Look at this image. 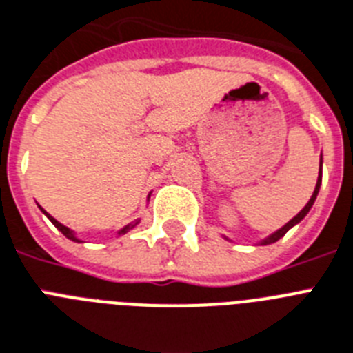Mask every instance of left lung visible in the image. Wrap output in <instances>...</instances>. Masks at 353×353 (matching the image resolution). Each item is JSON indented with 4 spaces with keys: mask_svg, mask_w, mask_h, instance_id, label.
<instances>
[{
    "mask_svg": "<svg viewBox=\"0 0 353 353\" xmlns=\"http://www.w3.org/2000/svg\"><path fill=\"white\" fill-rule=\"evenodd\" d=\"M319 188H321V171H319V176H317V183H316V189H314V194H312V196H310V200H308L307 205H305V208H303L301 211H299L298 214H296V216L292 218V220H290V222L285 223V225L281 227V229H278V231H276V232H272V234H270L269 238H265V240L261 241V245H269V243H274V241H278L279 238H283V236L287 234L288 229H292V227L296 225V223L301 222L303 218H305L308 214V211H310V208H312V205H314V202H316V196H317V193H319Z\"/></svg>",
    "mask_w": 353,
    "mask_h": 353,
    "instance_id": "obj_1",
    "label": "left lung"
}]
</instances>
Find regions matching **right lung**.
Masks as SVG:
<instances>
[{
    "label": "right lung",
    "instance_id": "1",
    "mask_svg": "<svg viewBox=\"0 0 353 353\" xmlns=\"http://www.w3.org/2000/svg\"><path fill=\"white\" fill-rule=\"evenodd\" d=\"M43 212H45L46 216H48V220H50V222L54 223V225L57 227V229H59V231L63 232V234H65L66 238H68V240H72V241H81V240H79V238H77V236L74 234V231H70L68 227H65V225H63V223L57 222V220H55L54 216H50V214H48V212H46V211H43ZM137 223H139V220H137L135 223H130V225H126V227H124V229H121V231H119V234H126V232L130 231V229H133V227H135Z\"/></svg>",
    "mask_w": 353,
    "mask_h": 353
}]
</instances>
